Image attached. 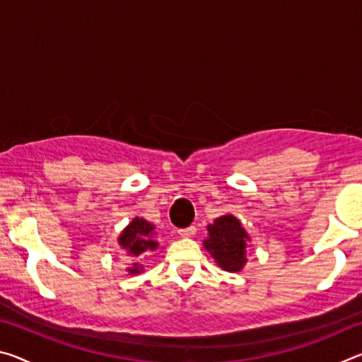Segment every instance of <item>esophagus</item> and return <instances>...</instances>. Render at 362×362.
<instances>
[{"label": "esophagus", "instance_id": "1", "mask_svg": "<svg viewBox=\"0 0 362 362\" xmlns=\"http://www.w3.org/2000/svg\"><path fill=\"white\" fill-rule=\"evenodd\" d=\"M179 235L182 238H193L196 235V228L194 226H188V228H182L179 230Z\"/></svg>", "mask_w": 362, "mask_h": 362}]
</instances>
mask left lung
Here are the masks:
<instances>
[{
	"instance_id": "1",
	"label": "left lung",
	"mask_w": 362,
	"mask_h": 362,
	"mask_svg": "<svg viewBox=\"0 0 362 362\" xmlns=\"http://www.w3.org/2000/svg\"><path fill=\"white\" fill-rule=\"evenodd\" d=\"M250 236L233 214H225L207 225V238L203 246L214 262L225 272L238 273L247 263V243Z\"/></svg>"
}]
</instances>
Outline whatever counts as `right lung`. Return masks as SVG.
Instances as JSON below:
<instances>
[{
  "label": "right lung",
  "instance_id": "add662e5",
  "mask_svg": "<svg viewBox=\"0 0 362 362\" xmlns=\"http://www.w3.org/2000/svg\"><path fill=\"white\" fill-rule=\"evenodd\" d=\"M156 236L158 235L155 231V225L150 223L148 220L140 217L132 218V222H129V225L119 233V247L124 250V254L127 257H131V260L127 263L126 268L127 273L139 274L144 272V265H140V263L134 259L148 252H155L159 246Z\"/></svg>",
  "mask_w": 362,
  "mask_h": 362
}]
</instances>
